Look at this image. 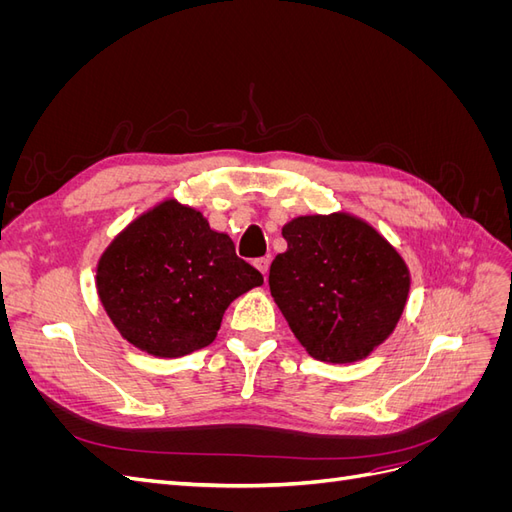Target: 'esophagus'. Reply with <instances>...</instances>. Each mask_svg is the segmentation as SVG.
<instances>
[{"label":"esophagus","instance_id":"34e87169","mask_svg":"<svg viewBox=\"0 0 512 512\" xmlns=\"http://www.w3.org/2000/svg\"><path fill=\"white\" fill-rule=\"evenodd\" d=\"M269 265H271L269 258H258V260H254V267L262 273V277H265V280H267V273H269Z\"/></svg>","mask_w":512,"mask_h":512}]
</instances>
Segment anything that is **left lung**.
<instances>
[{
    "label": "left lung",
    "instance_id": "1",
    "mask_svg": "<svg viewBox=\"0 0 512 512\" xmlns=\"http://www.w3.org/2000/svg\"><path fill=\"white\" fill-rule=\"evenodd\" d=\"M282 235L269 288L299 344L324 363H354L384 344L410 292L406 260L352 213L299 215Z\"/></svg>",
    "mask_w": 512,
    "mask_h": 512
}]
</instances>
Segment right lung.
<instances>
[{
	"label": "right lung",
	"mask_w": 512,
	"mask_h": 512,
	"mask_svg": "<svg viewBox=\"0 0 512 512\" xmlns=\"http://www.w3.org/2000/svg\"><path fill=\"white\" fill-rule=\"evenodd\" d=\"M262 286V275L235 254L190 205L166 198L108 243L96 269L106 316L123 339L160 359L209 346L228 305Z\"/></svg>",
	"instance_id": "1"
}]
</instances>
